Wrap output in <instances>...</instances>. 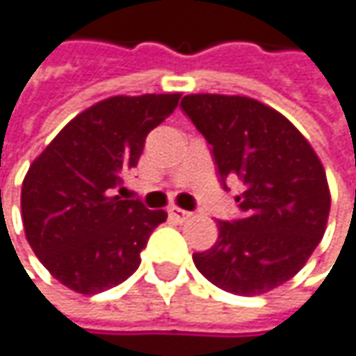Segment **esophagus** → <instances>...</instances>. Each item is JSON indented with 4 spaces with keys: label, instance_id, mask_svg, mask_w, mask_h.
<instances>
[{
    "label": "esophagus",
    "instance_id": "1",
    "mask_svg": "<svg viewBox=\"0 0 356 356\" xmlns=\"http://www.w3.org/2000/svg\"><path fill=\"white\" fill-rule=\"evenodd\" d=\"M169 218L175 221H185L191 218V213L189 211H185V209H179V207H173V209H169Z\"/></svg>",
    "mask_w": 356,
    "mask_h": 356
}]
</instances>
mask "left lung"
I'll list each match as a JSON object with an SVG mask.
<instances>
[{
    "label": "left lung",
    "mask_w": 356,
    "mask_h": 356,
    "mask_svg": "<svg viewBox=\"0 0 356 356\" xmlns=\"http://www.w3.org/2000/svg\"><path fill=\"white\" fill-rule=\"evenodd\" d=\"M181 111L205 136L223 189L238 177L240 218L218 221L213 248L193 254L218 288L256 296L300 272L323 240L330 193L323 163L280 113L248 96L189 95Z\"/></svg>",
    "instance_id": "8db88e82"
}]
</instances>
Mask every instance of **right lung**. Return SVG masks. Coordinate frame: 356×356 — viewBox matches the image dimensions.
I'll return each mask as SVG.
<instances>
[{"label":"right lung","instance_id":"1","mask_svg":"<svg viewBox=\"0 0 356 356\" xmlns=\"http://www.w3.org/2000/svg\"><path fill=\"white\" fill-rule=\"evenodd\" d=\"M181 95L113 96L72 118L33 161L22 185V220L33 254L58 282L98 294L124 282L163 209L122 195L147 135Z\"/></svg>","mask_w":356,"mask_h":356}]
</instances>
